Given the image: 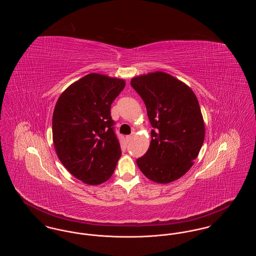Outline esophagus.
Returning a JSON list of instances; mask_svg holds the SVG:
<instances>
[{"instance_id":"34e87169","label":"esophagus","mask_w":256,"mask_h":256,"mask_svg":"<svg viewBox=\"0 0 256 256\" xmlns=\"http://www.w3.org/2000/svg\"><path fill=\"white\" fill-rule=\"evenodd\" d=\"M126 141H128V142H130V141H132V139H134V135H132V134L128 135V136L126 137Z\"/></svg>"}]
</instances>
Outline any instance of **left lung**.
Returning a JSON list of instances; mask_svg holds the SVG:
<instances>
[{
	"mask_svg": "<svg viewBox=\"0 0 256 256\" xmlns=\"http://www.w3.org/2000/svg\"><path fill=\"white\" fill-rule=\"evenodd\" d=\"M130 86L146 104L154 130L137 166L154 182H174L189 170L204 140V124L194 92L163 72L134 78Z\"/></svg>",
	"mask_w": 256,
	"mask_h": 256,
	"instance_id": "left-lung-1",
	"label": "left lung"
}]
</instances>
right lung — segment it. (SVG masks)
<instances>
[{"label": "right lung", "mask_w": 256, "mask_h": 256, "mask_svg": "<svg viewBox=\"0 0 256 256\" xmlns=\"http://www.w3.org/2000/svg\"><path fill=\"white\" fill-rule=\"evenodd\" d=\"M124 80L89 74L58 98L52 140L58 158L74 178L90 185L110 180L122 150L110 115Z\"/></svg>", "instance_id": "add662e5"}]
</instances>
